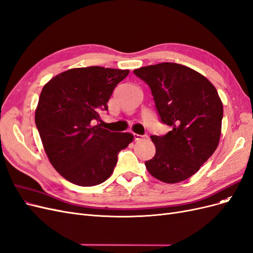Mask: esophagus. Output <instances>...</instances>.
Returning <instances> with one entry per match:
<instances>
[{"mask_svg": "<svg viewBox=\"0 0 253 253\" xmlns=\"http://www.w3.org/2000/svg\"><path fill=\"white\" fill-rule=\"evenodd\" d=\"M133 136H134V140H135V141H141V140H143V138H147V137H148L147 134L141 135V134H137V133H134Z\"/></svg>", "mask_w": 253, "mask_h": 253, "instance_id": "obj_1", "label": "esophagus"}]
</instances>
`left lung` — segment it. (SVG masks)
<instances>
[{
  "label": "left lung",
  "mask_w": 253,
  "mask_h": 253,
  "mask_svg": "<svg viewBox=\"0 0 253 253\" xmlns=\"http://www.w3.org/2000/svg\"><path fill=\"white\" fill-rule=\"evenodd\" d=\"M147 84L161 122L171 127L151 135L154 157L145 162L158 180H187L215 151L221 136L223 104L215 87L195 70L176 63H160L133 70Z\"/></svg>",
  "instance_id": "1"
}]
</instances>
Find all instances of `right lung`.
Masks as SVG:
<instances>
[{"mask_svg":"<svg viewBox=\"0 0 253 253\" xmlns=\"http://www.w3.org/2000/svg\"><path fill=\"white\" fill-rule=\"evenodd\" d=\"M129 70L90 66L52 78L42 89L36 125L51 165L72 184L94 186L111 175L119 152L133 141L128 132L94 125Z\"/></svg>","mask_w":253,"mask_h":253,"instance_id":"obj_1","label":"right lung"}]
</instances>
